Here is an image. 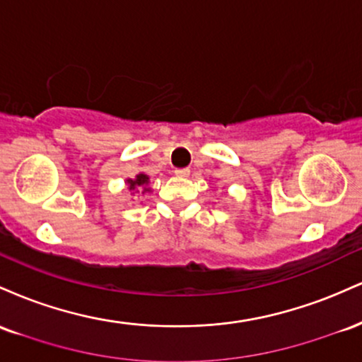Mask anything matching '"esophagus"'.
Listing matches in <instances>:
<instances>
[{
    "mask_svg": "<svg viewBox=\"0 0 362 362\" xmlns=\"http://www.w3.org/2000/svg\"><path fill=\"white\" fill-rule=\"evenodd\" d=\"M175 175L185 178V177L190 175V170H189V168H177V170H175Z\"/></svg>",
    "mask_w": 362,
    "mask_h": 362,
    "instance_id": "esophagus-1",
    "label": "esophagus"
}]
</instances>
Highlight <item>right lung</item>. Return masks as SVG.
Wrapping results in <instances>:
<instances>
[{
	"label": "right lung",
	"mask_w": 362,
	"mask_h": 362,
	"mask_svg": "<svg viewBox=\"0 0 362 362\" xmlns=\"http://www.w3.org/2000/svg\"><path fill=\"white\" fill-rule=\"evenodd\" d=\"M148 184V177L144 175V173H139L138 177L134 178V180H127V185H129V190H134V189H141V187H144ZM144 190H149V189H144Z\"/></svg>",
	"instance_id": "1"
}]
</instances>
